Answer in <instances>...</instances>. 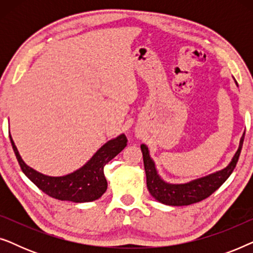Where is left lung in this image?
I'll return each mask as SVG.
<instances>
[{
    "mask_svg": "<svg viewBox=\"0 0 253 253\" xmlns=\"http://www.w3.org/2000/svg\"><path fill=\"white\" fill-rule=\"evenodd\" d=\"M235 83H236V81H235ZM244 134L245 132L241 137L238 150L226 168L213 172V174L204 176V177L192 179L188 183H183V184H172V183H167L164 181L161 176L158 174L157 167H155L153 159L151 158L148 147L145 144H141L140 148L141 152H143L148 191L159 203L169 206H188L206 199L207 197H210L214 191H216L227 181V178L229 177L235 167H236L242 146H243Z\"/></svg>",
    "mask_w": 253,
    "mask_h": 253,
    "instance_id": "obj_1",
    "label": "left lung"
}]
</instances>
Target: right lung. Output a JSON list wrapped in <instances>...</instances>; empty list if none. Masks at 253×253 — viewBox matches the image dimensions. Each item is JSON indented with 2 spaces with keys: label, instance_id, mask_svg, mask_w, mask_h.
Segmentation results:
<instances>
[{
  "label": "right lung",
  "instance_id": "1",
  "mask_svg": "<svg viewBox=\"0 0 253 253\" xmlns=\"http://www.w3.org/2000/svg\"><path fill=\"white\" fill-rule=\"evenodd\" d=\"M10 140L23 172L41 191L55 199L74 203L93 202L106 192L107 179L103 174V167L123 151L127 141L126 134H120L102 145L93 157L77 170L63 176H48L27 166L20 157L11 136Z\"/></svg>",
  "mask_w": 253,
  "mask_h": 253
}]
</instances>
